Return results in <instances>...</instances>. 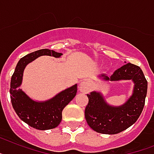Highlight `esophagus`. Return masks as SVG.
Here are the masks:
<instances>
[{"label":"esophagus","instance_id":"1","mask_svg":"<svg viewBox=\"0 0 154 154\" xmlns=\"http://www.w3.org/2000/svg\"><path fill=\"white\" fill-rule=\"evenodd\" d=\"M91 88V83L87 80L81 82L79 85V90L82 93H88Z\"/></svg>","mask_w":154,"mask_h":154}]
</instances>
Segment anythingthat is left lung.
Here are the masks:
<instances>
[{
  "label": "left lung",
  "instance_id": "obj_1",
  "mask_svg": "<svg viewBox=\"0 0 154 154\" xmlns=\"http://www.w3.org/2000/svg\"><path fill=\"white\" fill-rule=\"evenodd\" d=\"M100 77L105 81L131 79L134 83L132 95L120 106L109 105L101 93L93 91L87 94L85 118L88 125L101 134H117L134 124L140 116L146 97L147 81L142 69L131 63L122 66L110 77L104 74Z\"/></svg>",
  "mask_w": 154,
  "mask_h": 154
}]
</instances>
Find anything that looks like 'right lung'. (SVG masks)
<instances>
[{
    "label": "right lung",
    "mask_w": 154,
    "mask_h": 154,
    "mask_svg": "<svg viewBox=\"0 0 154 154\" xmlns=\"http://www.w3.org/2000/svg\"><path fill=\"white\" fill-rule=\"evenodd\" d=\"M61 55L62 53L48 49H39L29 53L19 60L11 76L10 97L12 107L23 121L38 130H49L59 125L62 120L63 109L75 97L77 84L61 91L48 101H35L20 88L23 71L30 62L41 56L59 58Z\"/></svg>",
    "instance_id": "right-lung-1"
}]
</instances>
